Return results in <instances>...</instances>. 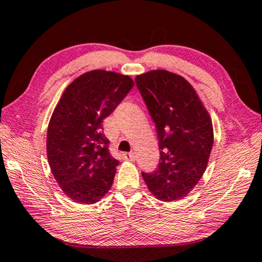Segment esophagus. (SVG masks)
Instances as JSON below:
<instances>
[{"instance_id":"1","label":"esophagus","mask_w":262,"mask_h":262,"mask_svg":"<svg viewBox=\"0 0 262 262\" xmlns=\"http://www.w3.org/2000/svg\"><path fill=\"white\" fill-rule=\"evenodd\" d=\"M122 156H123V159H126V161H135V155L133 154V152H125V154H122Z\"/></svg>"}]
</instances>
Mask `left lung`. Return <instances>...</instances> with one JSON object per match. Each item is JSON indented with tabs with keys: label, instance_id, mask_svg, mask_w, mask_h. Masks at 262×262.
Instances as JSON below:
<instances>
[{
	"label": "left lung",
	"instance_id": "1",
	"mask_svg": "<svg viewBox=\"0 0 262 262\" xmlns=\"http://www.w3.org/2000/svg\"><path fill=\"white\" fill-rule=\"evenodd\" d=\"M159 145V164L142 177L155 196L171 202L185 198L205 172L214 143L209 114L193 86L179 75L152 70L135 78Z\"/></svg>",
	"mask_w": 262,
	"mask_h": 262
}]
</instances>
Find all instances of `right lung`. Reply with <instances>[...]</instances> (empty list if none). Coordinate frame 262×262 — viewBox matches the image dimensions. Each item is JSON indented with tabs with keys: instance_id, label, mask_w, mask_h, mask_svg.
Segmentation results:
<instances>
[{
	"instance_id": "1",
	"label": "right lung",
	"mask_w": 262,
	"mask_h": 262,
	"mask_svg": "<svg viewBox=\"0 0 262 262\" xmlns=\"http://www.w3.org/2000/svg\"><path fill=\"white\" fill-rule=\"evenodd\" d=\"M134 86L129 76L92 70L66 89L47 129L52 173L73 201L92 205L108 192L119 161L108 151L103 120Z\"/></svg>"
}]
</instances>
